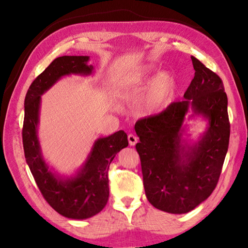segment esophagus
I'll return each instance as SVG.
<instances>
[{
  "label": "esophagus",
  "instance_id": "obj_1",
  "mask_svg": "<svg viewBox=\"0 0 248 248\" xmlns=\"http://www.w3.org/2000/svg\"><path fill=\"white\" fill-rule=\"evenodd\" d=\"M128 140H129V144L130 146H134L136 143H138V136H135L134 134H129L128 135Z\"/></svg>",
  "mask_w": 248,
  "mask_h": 248
}]
</instances>
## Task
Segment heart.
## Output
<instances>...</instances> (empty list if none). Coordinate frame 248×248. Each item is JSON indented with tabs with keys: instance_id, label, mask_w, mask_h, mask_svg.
Instances as JSON below:
<instances>
[{
	"instance_id": "b5f03b06",
	"label": "heart",
	"mask_w": 248,
	"mask_h": 248,
	"mask_svg": "<svg viewBox=\"0 0 248 248\" xmlns=\"http://www.w3.org/2000/svg\"><path fill=\"white\" fill-rule=\"evenodd\" d=\"M154 68L150 66H140L124 73L117 82V93L129 94L144 88L150 82ZM176 82L168 73H161L151 83L147 93L144 107L148 112H156L163 109L171 102L175 93Z\"/></svg>"
}]
</instances>
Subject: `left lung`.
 <instances>
[{"mask_svg":"<svg viewBox=\"0 0 248 248\" xmlns=\"http://www.w3.org/2000/svg\"><path fill=\"white\" fill-rule=\"evenodd\" d=\"M195 77L184 100L173 102L160 114L140 119L135 132L143 182L148 202L167 213L192 211L217 186L227 155L230 124L228 99L220 78L191 56ZM189 119L199 115L207 129L197 140L185 138Z\"/></svg>","mask_w":248,"mask_h":248,"instance_id":"1","label":"left lung"}]
</instances>
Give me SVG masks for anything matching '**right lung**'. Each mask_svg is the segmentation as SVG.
<instances>
[{"instance_id": "1", "label": "right lung", "mask_w": 248, "mask_h": 248, "mask_svg": "<svg viewBox=\"0 0 248 248\" xmlns=\"http://www.w3.org/2000/svg\"><path fill=\"white\" fill-rule=\"evenodd\" d=\"M88 62L89 56L57 57L31 84L24 100L22 140L26 163L48 203L57 213L71 219H86L102 211L109 194L110 162L129 145L123 130L98 139L85 162L71 176L60 175L45 160L38 138L41 96L64 77L93 76V66Z\"/></svg>"}]
</instances>
